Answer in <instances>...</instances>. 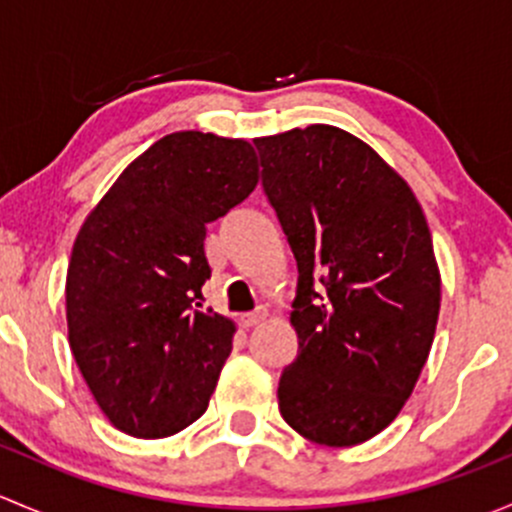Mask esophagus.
Returning a JSON list of instances; mask_svg holds the SVG:
<instances>
[{
	"mask_svg": "<svg viewBox=\"0 0 512 512\" xmlns=\"http://www.w3.org/2000/svg\"><path fill=\"white\" fill-rule=\"evenodd\" d=\"M265 317H267L265 309H257V312H247V314H242V317H240V324H242V327H245V329H250V327H255V324H260L262 319H265Z\"/></svg>",
	"mask_w": 512,
	"mask_h": 512,
	"instance_id": "esophagus-1",
	"label": "esophagus"
}]
</instances>
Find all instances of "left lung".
<instances>
[{
  "label": "left lung",
  "mask_w": 512,
  "mask_h": 512,
  "mask_svg": "<svg viewBox=\"0 0 512 512\" xmlns=\"http://www.w3.org/2000/svg\"><path fill=\"white\" fill-rule=\"evenodd\" d=\"M255 146L299 272V352L282 371L280 414L309 441L356 446L399 416L431 352V232L406 180L342 128H292Z\"/></svg>",
  "instance_id": "1"
}]
</instances>
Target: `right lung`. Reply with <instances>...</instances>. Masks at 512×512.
Here are the masks:
<instances>
[{"mask_svg": "<svg viewBox=\"0 0 512 512\" xmlns=\"http://www.w3.org/2000/svg\"><path fill=\"white\" fill-rule=\"evenodd\" d=\"M255 185L247 141L170 133L118 175L79 230L66 275L69 344L118 431L173 436L208 409L235 324L200 304L205 232Z\"/></svg>", "mask_w": 512, "mask_h": 512, "instance_id": "right-lung-1", "label": "right lung"}]
</instances>
